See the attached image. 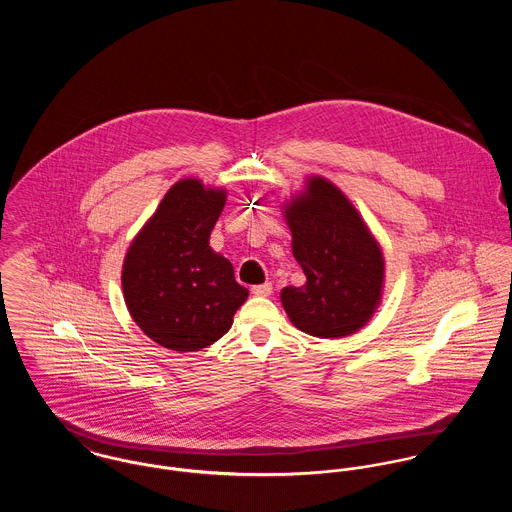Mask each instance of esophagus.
<instances>
[{
	"label": "esophagus",
	"mask_w": 512,
	"mask_h": 512,
	"mask_svg": "<svg viewBox=\"0 0 512 512\" xmlns=\"http://www.w3.org/2000/svg\"><path fill=\"white\" fill-rule=\"evenodd\" d=\"M252 293L258 295V297H266L272 293V284H260V286H252Z\"/></svg>",
	"instance_id": "esophagus-1"
}]
</instances>
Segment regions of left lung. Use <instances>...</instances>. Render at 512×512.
I'll list each match as a JSON object with an SVG mask.
<instances>
[{"label": "left lung", "mask_w": 512, "mask_h": 512, "mask_svg": "<svg viewBox=\"0 0 512 512\" xmlns=\"http://www.w3.org/2000/svg\"><path fill=\"white\" fill-rule=\"evenodd\" d=\"M284 215L293 256L307 278L280 295L290 321L321 339L365 327L382 297L384 256L359 211L331 181L309 177Z\"/></svg>", "instance_id": "1"}]
</instances>
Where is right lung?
<instances>
[{"instance_id": "obj_1", "label": "right lung", "mask_w": 512, "mask_h": 512, "mask_svg": "<svg viewBox=\"0 0 512 512\" xmlns=\"http://www.w3.org/2000/svg\"><path fill=\"white\" fill-rule=\"evenodd\" d=\"M226 191L199 179L177 181L132 240L122 290L132 319L157 345L201 351L230 329L248 290L209 246Z\"/></svg>"}]
</instances>
